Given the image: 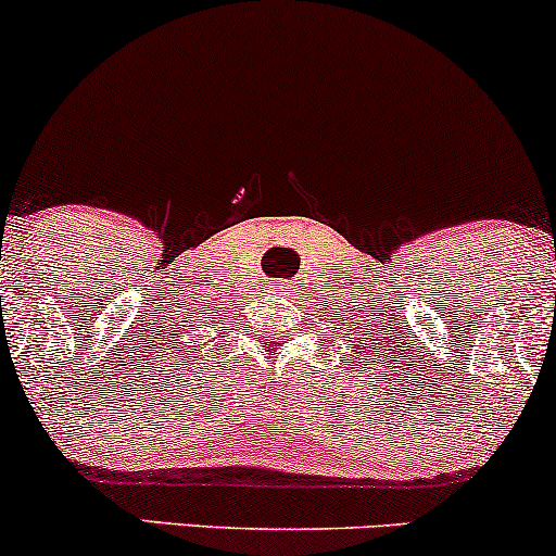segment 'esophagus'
Masks as SVG:
<instances>
[{"instance_id": "1", "label": "esophagus", "mask_w": 556, "mask_h": 556, "mask_svg": "<svg viewBox=\"0 0 556 556\" xmlns=\"http://www.w3.org/2000/svg\"><path fill=\"white\" fill-rule=\"evenodd\" d=\"M271 292H274L271 298H282V300H290V298H295V295H298V292H300V287H298V282H292V279H279V282H274Z\"/></svg>"}]
</instances>
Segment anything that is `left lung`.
Instances as JSON below:
<instances>
[{
  "instance_id": "8db88e82",
  "label": "left lung",
  "mask_w": 556,
  "mask_h": 556,
  "mask_svg": "<svg viewBox=\"0 0 556 556\" xmlns=\"http://www.w3.org/2000/svg\"><path fill=\"white\" fill-rule=\"evenodd\" d=\"M376 353H379V350H376Z\"/></svg>"
}]
</instances>
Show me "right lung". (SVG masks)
<instances>
[{"label": "right lung", "mask_w": 556, "mask_h": 556, "mask_svg": "<svg viewBox=\"0 0 556 556\" xmlns=\"http://www.w3.org/2000/svg\"><path fill=\"white\" fill-rule=\"evenodd\" d=\"M193 348H195V344H193ZM172 350V348H169ZM185 353H190V350H185ZM188 358H190V355H188ZM185 366H188V363H185Z\"/></svg>", "instance_id": "right-lung-1"}]
</instances>
